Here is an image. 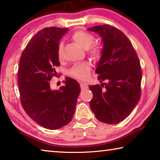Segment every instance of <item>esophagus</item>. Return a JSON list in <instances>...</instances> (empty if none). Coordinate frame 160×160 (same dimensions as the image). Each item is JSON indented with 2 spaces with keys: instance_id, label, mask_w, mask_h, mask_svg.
<instances>
[{
  "instance_id": "34e87169",
  "label": "esophagus",
  "mask_w": 160,
  "mask_h": 160,
  "mask_svg": "<svg viewBox=\"0 0 160 160\" xmlns=\"http://www.w3.org/2000/svg\"><path fill=\"white\" fill-rule=\"evenodd\" d=\"M88 85L85 82H81L80 83V88L81 90H85V89L88 88Z\"/></svg>"
}]
</instances>
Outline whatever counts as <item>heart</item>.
Wrapping results in <instances>:
<instances>
[{
    "label": "heart",
    "mask_w": 160,
    "mask_h": 160,
    "mask_svg": "<svg viewBox=\"0 0 160 160\" xmlns=\"http://www.w3.org/2000/svg\"><path fill=\"white\" fill-rule=\"evenodd\" d=\"M71 39L78 45L82 48H86L87 52L92 58L99 59L102 56V46L98 43H93L94 37L91 34L83 30H76L71 35ZM57 56L58 60L61 61L63 58V44L61 43L58 46ZM91 71V64L89 62H83L77 64L72 68L70 73L74 78L79 80H86L89 77Z\"/></svg>",
    "instance_id": "obj_1"
}]
</instances>
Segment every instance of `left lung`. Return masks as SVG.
<instances>
[{"label":"left lung","instance_id":"left-lung-1","mask_svg":"<svg viewBox=\"0 0 160 160\" xmlns=\"http://www.w3.org/2000/svg\"><path fill=\"white\" fill-rule=\"evenodd\" d=\"M88 30L102 38L104 51L96 69L101 85L89 86L93 97L90 102L97 119L116 124L132 112L141 96L142 71L138 54L120 29L109 25L94 26Z\"/></svg>","mask_w":160,"mask_h":160}]
</instances>
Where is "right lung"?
Masks as SVG:
<instances>
[{"label": "right lung", "mask_w": 160, "mask_h": 160, "mask_svg": "<svg viewBox=\"0 0 160 160\" xmlns=\"http://www.w3.org/2000/svg\"><path fill=\"white\" fill-rule=\"evenodd\" d=\"M68 28H46L32 38L21 54L18 71L20 102L29 117L49 130L61 128L73 117L80 92L76 80L66 78L58 90L50 88V80L58 75L59 40Z\"/></svg>", "instance_id": "1"}]
</instances>
